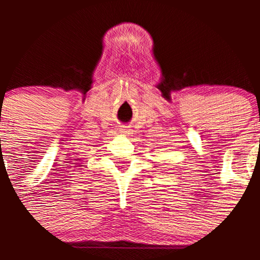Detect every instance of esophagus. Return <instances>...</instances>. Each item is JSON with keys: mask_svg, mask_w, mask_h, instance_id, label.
Listing matches in <instances>:
<instances>
[{"mask_svg": "<svg viewBox=\"0 0 260 260\" xmlns=\"http://www.w3.org/2000/svg\"><path fill=\"white\" fill-rule=\"evenodd\" d=\"M122 132H123V133H127V129H125V128H123Z\"/></svg>", "mask_w": 260, "mask_h": 260, "instance_id": "obj_1", "label": "esophagus"}]
</instances>
